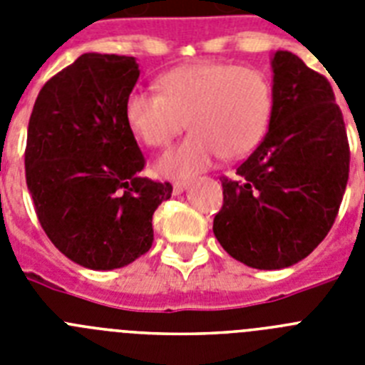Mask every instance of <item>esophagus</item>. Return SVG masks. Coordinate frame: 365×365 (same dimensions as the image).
<instances>
[{"label":"esophagus","mask_w":365,"mask_h":365,"mask_svg":"<svg viewBox=\"0 0 365 365\" xmlns=\"http://www.w3.org/2000/svg\"><path fill=\"white\" fill-rule=\"evenodd\" d=\"M188 185H190L188 180H175V182H173V193L179 195V193H182L186 188H188Z\"/></svg>","instance_id":"esophagus-1"}]
</instances>
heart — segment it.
Returning <instances> with one entry per match:
<instances>
[{
    "label": "heart",
    "instance_id": "1",
    "mask_svg": "<svg viewBox=\"0 0 365 365\" xmlns=\"http://www.w3.org/2000/svg\"><path fill=\"white\" fill-rule=\"evenodd\" d=\"M157 95L133 91L124 104L131 133L148 148L163 150L190 128V137L157 160L164 177L202 172L217 155L245 157L261 143L272 117V87L252 67L197 62L168 71L157 80Z\"/></svg>",
    "mask_w": 365,
    "mask_h": 365
}]
</instances>
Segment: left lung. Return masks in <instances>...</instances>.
Listing matches in <instances>:
<instances>
[{"label":"left lung","mask_w":365,"mask_h":365,"mask_svg":"<svg viewBox=\"0 0 365 365\" xmlns=\"http://www.w3.org/2000/svg\"><path fill=\"white\" fill-rule=\"evenodd\" d=\"M269 133L221 177L214 234L234 259L261 270L291 267L325 240L349 179V143L333 87L296 54L272 58Z\"/></svg>","instance_id":"8db88e82"}]
</instances>
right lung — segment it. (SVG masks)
Returning a JSON list of instances; mask_svg holds the SVG:
<instances>
[{
    "mask_svg": "<svg viewBox=\"0 0 365 365\" xmlns=\"http://www.w3.org/2000/svg\"><path fill=\"white\" fill-rule=\"evenodd\" d=\"M133 56L86 53L45 82L31 113L25 179L38 221L78 265L111 270L150 250L151 219L172 185L140 177L143 151L124 104Z\"/></svg>",
    "mask_w": 365,
    "mask_h": 365,
    "instance_id": "obj_1",
    "label": "right lung"
}]
</instances>
